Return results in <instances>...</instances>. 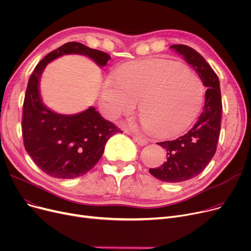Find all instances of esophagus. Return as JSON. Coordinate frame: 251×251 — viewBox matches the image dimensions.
Masks as SVG:
<instances>
[{"label":"esophagus","instance_id":"esophagus-1","mask_svg":"<svg viewBox=\"0 0 251 251\" xmlns=\"http://www.w3.org/2000/svg\"><path fill=\"white\" fill-rule=\"evenodd\" d=\"M130 135L132 136L133 140L138 144V146L142 147V146H146V144H148V140L143 135H140V134H131V133H130Z\"/></svg>","mask_w":251,"mask_h":251}]
</instances>
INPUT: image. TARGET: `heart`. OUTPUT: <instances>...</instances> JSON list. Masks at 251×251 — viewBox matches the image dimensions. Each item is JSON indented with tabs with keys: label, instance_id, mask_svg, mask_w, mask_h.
<instances>
[{
	"label": "heart",
	"instance_id": "b5f03b06",
	"mask_svg": "<svg viewBox=\"0 0 251 251\" xmlns=\"http://www.w3.org/2000/svg\"><path fill=\"white\" fill-rule=\"evenodd\" d=\"M204 100L201 79L177 63L151 60L127 66L107 79L100 91V107L116 121L133 115L151 132L173 136L183 132L200 114Z\"/></svg>",
	"mask_w": 251,
	"mask_h": 251
}]
</instances>
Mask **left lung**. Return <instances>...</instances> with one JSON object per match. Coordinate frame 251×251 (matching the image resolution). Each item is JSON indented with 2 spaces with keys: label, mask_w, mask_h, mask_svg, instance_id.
Wrapping results in <instances>:
<instances>
[{
  "label": "left lung",
  "mask_w": 251,
  "mask_h": 251,
  "mask_svg": "<svg viewBox=\"0 0 251 251\" xmlns=\"http://www.w3.org/2000/svg\"><path fill=\"white\" fill-rule=\"evenodd\" d=\"M197 72L205 87V101L199 120L188 132L175 140L157 142L167 151V161L150 173L164 182H182L201 173L217 151L221 130L222 100L217 74L204 58L184 45L170 47Z\"/></svg>",
  "instance_id": "obj_1"
}]
</instances>
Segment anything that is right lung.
Returning a JSON list of instances; mask_svg holds the SVG:
<instances>
[{
	"mask_svg": "<svg viewBox=\"0 0 251 251\" xmlns=\"http://www.w3.org/2000/svg\"><path fill=\"white\" fill-rule=\"evenodd\" d=\"M71 54L85 56L100 67L107 65L111 59L105 52L80 43L65 44L36 65L23 102L22 135L25 150L39 169L59 179H73L86 174L101 157L109 138L121 132L94 107L75 115H61L44 104L39 92L43 71L52 60Z\"/></svg>",
	"mask_w": 251,
	"mask_h": 251,
	"instance_id": "1",
	"label": "right lung"
}]
</instances>
